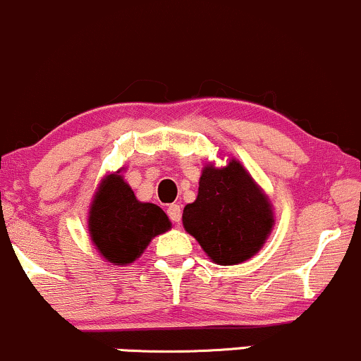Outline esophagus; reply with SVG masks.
<instances>
[{
	"mask_svg": "<svg viewBox=\"0 0 361 361\" xmlns=\"http://www.w3.org/2000/svg\"><path fill=\"white\" fill-rule=\"evenodd\" d=\"M167 214L169 218L172 221H180V216H182V209H180V204H177V202H173V204H170L167 208Z\"/></svg>",
	"mask_w": 361,
	"mask_h": 361,
	"instance_id": "obj_1",
	"label": "esophagus"
}]
</instances>
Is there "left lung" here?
Segmentation results:
<instances>
[{
    "instance_id": "obj_1",
    "label": "left lung",
    "mask_w": 361,
    "mask_h": 361,
    "mask_svg": "<svg viewBox=\"0 0 361 361\" xmlns=\"http://www.w3.org/2000/svg\"><path fill=\"white\" fill-rule=\"evenodd\" d=\"M182 225L213 262L233 266L261 250L274 225L269 197L244 165L202 169L196 201L184 208Z\"/></svg>"
}]
</instances>
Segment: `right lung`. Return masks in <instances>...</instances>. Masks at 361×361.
Listing matches in <instances>:
<instances>
[{"label": "right lung", "instance_id": "1", "mask_svg": "<svg viewBox=\"0 0 361 361\" xmlns=\"http://www.w3.org/2000/svg\"><path fill=\"white\" fill-rule=\"evenodd\" d=\"M172 228L160 206L141 202L121 176L109 173L93 196L88 232L93 245L107 262L126 266L145 252L157 235Z\"/></svg>", "mask_w": 361, "mask_h": 361}]
</instances>
